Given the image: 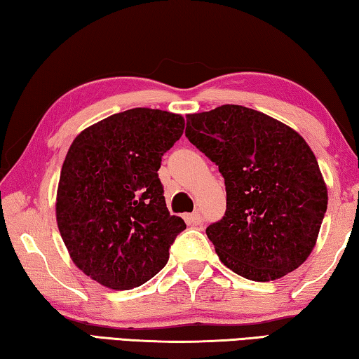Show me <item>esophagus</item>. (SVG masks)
Listing matches in <instances>:
<instances>
[{"label":"esophagus","instance_id":"obj_1","mask_svg":"<svg viewBox=\"0 0 359 359\" xmlns=\"http://www.w3.org/2000/svg\"><path fill=\"white\" fill-rule=\"evenodd\" d=\"M185 222H187V224L188 226H199V224L203 223V217H201V214H199V212H193V214H188V215H185Z\"/></svg>","mask_w":359,"mask_h":359}]
</instances>
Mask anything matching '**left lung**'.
<instances>
[{"mask_svg":"<svg viewBox=\"0 0 359 359\" xmlns=\"http://www.w3.org/2000/svg\"><path fill=\"white\" fill-rule=\"evenodd\" d=\"M185 136L224 179L226 212L205 229L222 263L255 282L297 269L327 208L323 175L302 136L236 104L187 115Z\"/></svg>","mask_w":359,"mask_h":359,"instance_id":"8db88e82","label":"left lung"}]
</instances>
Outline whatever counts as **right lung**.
<instances>
[{"instance_id":"1","label":"right lung","mask_w":359,"mask_h":359,"mask_svg":"<svg viewBox=\"0 0 359 359\" xmlns=\"http://www.w3.org/2000/svg\"><path fill=\"white\" fill-rule=\"evenodd\" d=\"M184 128L179 114L136 107L72 141L55 209L62 239L85 276L131 290L166 266L169 247L187 224L169 214L158 169Z\"/></svg>"}]
</instances>
